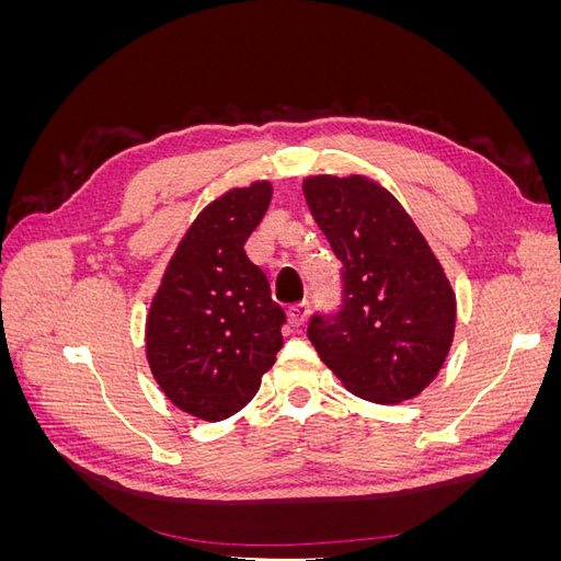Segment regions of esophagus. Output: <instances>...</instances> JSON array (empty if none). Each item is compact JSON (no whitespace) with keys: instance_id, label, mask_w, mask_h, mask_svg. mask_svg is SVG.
<instances>
[{"instance_id":"34e87169","label":"esophagus","mask_w":561,"mask_h":561,"mask_svg":"<svg viewBox=\"0 0 561 561\" xmlns=\"http://www.w3.org/2000/svg\"><path fill=\"white\" fill-rule=\"evenodd\" d=\"M309 313H311L309 301H299V304H293V307L287 309V318H290V325H293V328H301L304 322H307Z\"/></svg>"}]
</instances>
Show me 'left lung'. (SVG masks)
Masks as SVG:
<instances>
[{"mask_svg": "<svg viewBox=\"0 0 561 561\" xmlns=\"http://www.w3.org/2000/svg\"><path fill=\"white\" fill-rule=\"evenodd\" d=\"M304 196L336 260L342 299L316 311L309 339L355 396L396 404L443 367L456 320L451 285L393 194L360 175H318Z\"/></svg>", "mask_w": 561, "mask_h": 561, "instance_id": "1", "label": "left lung"}]
</instances>
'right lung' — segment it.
<instances>
[{
	"label": "right lung",
	"instance_id": "add662e5",
	"mask_svg": "<svg viewBox=\"0 0 561 561\" xmlns=\"http://www.w3.org/2000/svg\"><path fill=\"white\" fill-rule=\"evenodd\" d=\"M271 184L213 201L184 233L147 318V360L173 404L222 421L254 398L283 346L285 311L245 254Z\"/></svg>",
	"mask_w": 561,
	"mask_h": 561
}]
</instances>
